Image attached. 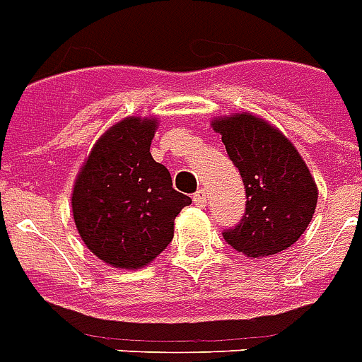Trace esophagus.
<instances>
[{"instance_id":"1","label":"esophagus","mask_w":362,"mask_h":362,"mask_svg":"<svg viewBox=\"0 0 362 362\" xmlns=\"http://www.w3.org/2000/svg\"><path fill=\"white\" fill-rule=\"evenodd\" d=\"M192 200L197 206H206V191L204 189H199V191L192 194Z\"/></svg>"}]
</instances>
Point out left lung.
Returning <instances> with one entry per match:
<instances>
[{
  "instance_id": "left-lung-1",
  "label": "left lung",
  "mask_w": 362,
  "mask_h": 362,
  "mask_svg": "<svg viewBox=\"0 0 362 362\" xmlns=\"http://www.w3.org/2000/svg\"><path fill=\"white\" fill-rule=\"evenodd\" d=\"M243 177V220L223 239L250 258L278 255L297 241L313 220L318 189L291 141L250 113L212 121Z\"/></svg>"
}]
</instances>
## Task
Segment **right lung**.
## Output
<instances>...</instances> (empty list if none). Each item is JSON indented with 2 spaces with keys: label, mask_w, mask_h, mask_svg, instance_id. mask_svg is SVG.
Masks as SVG:
<instances>
[{
  "label": "right lung",
  "mask_w": 362,
  "mask_h": 362,
  "mask_svg": "<svg viewBox=\"0 0 362 362\" xmlns=\"http://www.w3.org/2000/svg\"><path fill=\"white\" fill-rule=\"evenodd\" d=\"M158 121L125 117L94 144L73 187V218L84 245L113 268L150 264L173 239L191 199L150 154Z\"/></svg>",
  "instance_id": "add662e5"
}]
</instances>
